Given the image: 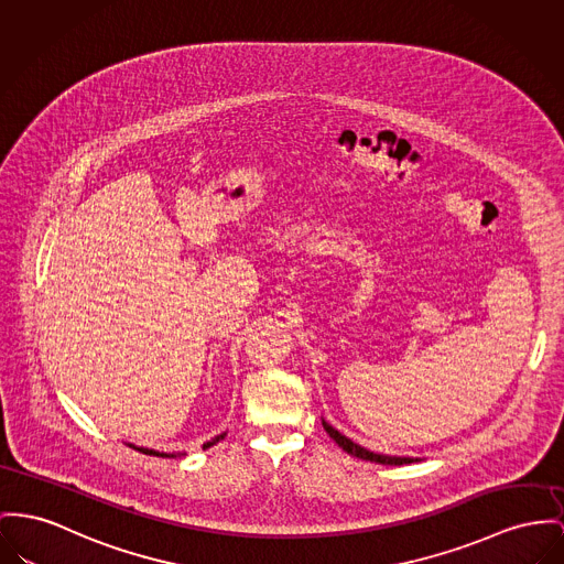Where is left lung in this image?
<instances>
[{
    "mask_svg": "<svg viewBox=\"0 0 564 564\" xmlns=\"http://www.w3.org/2000/svg\"><path fill=\"white\" fill-rule=\"evenodd\" d=\"M323 427L327 430V434L338 443L341 449L346 451L348 455H355L359 459H366V462H376V464H387V466H404V464H411L414 462L413 457H395V455H378L375 451L364 449L361 445L352 443L350 438L341 436L336 427H332L327 421H323Z\"/></svg>",
    "mask_w": 564,
    "mask_h": 564,
    "instance_id": "1",
    "label": "left lung"
}]
</instances>
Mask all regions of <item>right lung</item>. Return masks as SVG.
Instances as JSON below:
<instances>
[{
    "label": "right lung",
    "mask_w": 564,
    "mask_h": 564,
    "mask_svg": "<svg viewBox=\"0 0 564 564\" xmlns=\"http://www.w3.org/2000/svg\"><path fill=\"white\" fill-rule=\"evenodd\" d=\"M220 438H225V434H220V436H216L214 441H209V443H205L203 445V449H207V447H212V445H216ZM130 447H134V445H130ZM137 449V447H134ZM139 451L141 453H145V455H158V457H173V455H166V453H160V451H153V449H145V447H139Z\"/></svg>",
    "instance_id": "1"
}]
</instances>
